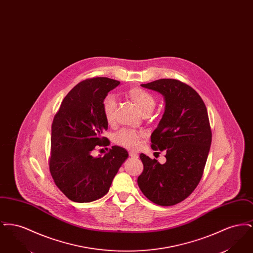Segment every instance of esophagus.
Listing matches in <instances>:
<instances>
[{"label": "esophagus", "mask_w": 253, "mask_h": 253, "mask_svg": "<svg viewBox=\"0 0 253 253\" xmlns=\"http://www.w3.org/2000/svg\"><path fill=\"white\" fill-rule=\"evenodd\" d=\"M129 156L132 157V158H137L138 155L136 153H133V152H129Z\"/></svg>", "instance_id": "esophagus-1"}]
</instances>
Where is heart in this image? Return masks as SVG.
<instances>
[{
  "label": "heart",
  "mask_w": 253,
  "mask_h": 253,
  "mask_svg": "<svg viewBox=\"0 0 253 253\" xmlns=\"http://www.w3.org/2000/svg\"><path fill=\"white\" fill-rule=\"evenodd\" d=\"M128 96L134 105L139 109L143 114H150L156 106V98L151 93L147 92L144 89L139 87H133L126 92ZM102 111L103 116L108 124H112L115 121V111H116V101L112 96H105L102 101ZM142 133L132 130H122L116 135V142L124 148L133 150L138 147Z\"/></svg>",
  "instance_id": "b5f03b06"
}]
</instances>
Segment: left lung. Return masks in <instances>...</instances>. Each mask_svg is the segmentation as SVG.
<instances>
[{
    "label": "left lung",
    "instance_id": "obj_1",
    "mask_svg": "<svg viewBox=\"0 0 253 253\" xmlns=\"http://www.w3.org/2000/svg\"><path fill=\"white\" fill-rule=\"evenodd\" d=\"M165 98V112L151 135L152 149L166 151V162L140 155L143 171L137 184L159 206L180 203L201 180L211 144V130L203 99L180 81L161 79L141 84Z\"/></svg>",
    "mask_w": 253,
    "mask_h": 253
}]
</instances>
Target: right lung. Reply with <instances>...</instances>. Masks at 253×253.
Listing matches in <instances>:
<instances>
[{"mask_svg": "<svg viewBox=\"0 0 253 253\" xmlns=\"http://www.w3.org/2000/svg\"><path fill=\"white\" fill-rule=\"evenodd\" d=\"M120 84L102 77L81 82L63 98L54 117L49 169L57 187L74 202L87 203L104 196L128 157V152L119 146H113L103 157L92 156L96 146L110 144L103 136L108 123L102 101Z\"/></svg>", "mask_w": 253, "mask_h": 253, "instance_id": "right-lung-1", "label": "right lung"}]
</instances>
